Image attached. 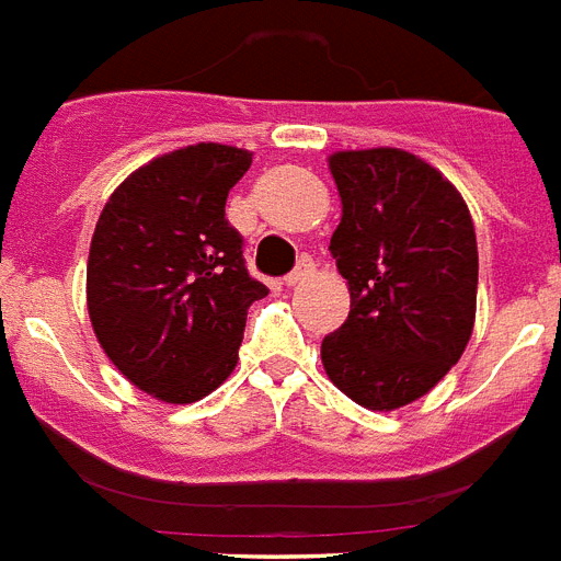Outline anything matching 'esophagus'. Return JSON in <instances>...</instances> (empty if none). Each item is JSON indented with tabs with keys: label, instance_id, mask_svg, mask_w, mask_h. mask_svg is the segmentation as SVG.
Listing matches in <instances>:
<instances>
[{
	"label": "esophagus",
	"instance_id": "1",
	"mask_svg": "<svg viewBox=\"0 0 561 561\" xmlns=\"http://www.w3.org/2000/svg\"><path fill=\"white\" fill-rule=\"evenodd\" d=\"M312 270H314L312 257H304V261H300L298 266H295V270H291L289 275L284 277V284H286V286H298L300 280H307V277L312 275Z\"/></svg>",
	"mask_w": 561,
	"mask_h": 561
}]
</instances>
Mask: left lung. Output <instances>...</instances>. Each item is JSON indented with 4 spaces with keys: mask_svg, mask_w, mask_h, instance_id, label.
Returning a JSON list of instances; mask_svg holds the SVG:
<instances>
[{
    "mask_svg": "<svg viewBox=\"0 0 561 561\" xmlns=\"http://www.w3.org/2000/svg\"><path fill=\"white\" fill-rule=\"evenodd\" d=\"M341 224L330 240L350 314L323 337L330 381L367 410L427 396L473 335L479 249L442 171L401 148L337 151Z\"/></svg>",
    "mask_w": 561,
    "mask_h": 561,
    "instance_id": "obj_1",
    "label": "left lung"
}]
</instances>
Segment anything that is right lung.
<instances>
[{
    "label": "right lung",
    "instance_id": "1",
    "mask_svg": "<svg viewBox=\"0 0 561 561\" xmlns=\"http://www.w3.org/2000/svg\"><path fill=\"white\" fill-rule=\"evenodd\" d=\"M243 148L197 142L125 178L88 252V314L119 373L148 396L192 404L238 364L247 312L270 289L243 261L226 197Z\"/></svg>",
    "mask_w": 561,
    "mask_h": 561
}]
</instances>
